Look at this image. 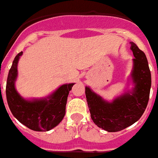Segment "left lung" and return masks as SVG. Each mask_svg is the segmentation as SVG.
<instances>
[{"instance_id": "left-lung-1", "label": "left lung", "mask_w": 158, "mask_h": 158, "mask_svg": "<svg viewBox=\"0 0 158 158\" xmlns=\"http://www.w3.org/2000/svg\"><path fill=\"white\" fill-rule=\"evenodd\" d=\"M131 50L135 56L128 78L133 85L131 89H126L113 101H108L85 86L90 117L97 127L108 132L122 131L137 122L144 113L149 99L152 81L146 55L134 42H131Z\"/></svg>"}]
</instances>
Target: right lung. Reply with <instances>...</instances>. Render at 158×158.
<instances>
[{
	"mask_svg": "<svg viewBox=\"0 0 158 158\" xmlns=\"http://www.w3.org/2000/svg\"><path fill=\"white\" fill-rule=\"evenodd\" d=\"M23 52L19 53L9 72L6 83V99L9 108L16 119L35 131H48L61 122L66 110L69 91L75 83H67L46 97L25 99L15 88L18 77V63Z\"/></svg>",
	"mask_w": 158,
	"mask_h": 158,
	"instance_id": "1",
	"label": "right lung"
}]
</instances>
